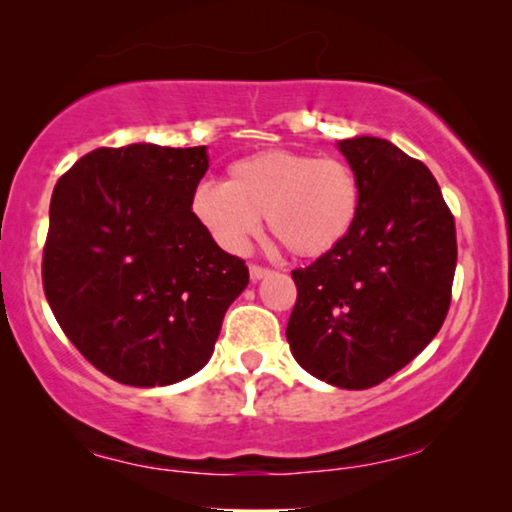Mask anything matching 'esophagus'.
Returning a JSON list of instances; mask_svg holds the SVG:
<instances>
[{"mask_svg":"<svg viewBox=\"0 0 512 512\" xmlns=\"http://www.w3.org/2000/svg\"><path fill=\"white\" fill-rule=\"evenodd\" d=\"M270 268H263V265H249V277H251V282H258V279H263V277H268L270 275Z\"/></svg>","mask_w":512,"mask_h":512,"instance_id":"obj_1","label":"esophagus"}]
</instances>
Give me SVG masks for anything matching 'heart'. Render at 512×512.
Wrapping results in <instances>:
<instances>
[{
	"instance_id": "heart-1",
	"label": "heart",
	"mask_w": 512,
	"mask_h": 512,
	"mask_svg": "<svg viewBox=\"0 0 512 512\" xmlns=\"http://www.w3.org/2000/svg\"><path fill=\"white\" fill-rule=\"evenodd\" d=\"M361 181L347 160L293 149L251 153L228 165L226 184L200 181L191 212L214 242L242 254L261 228L293 256L317 258L347 240L361 214Z\"/></svg>"
}]
</instances>
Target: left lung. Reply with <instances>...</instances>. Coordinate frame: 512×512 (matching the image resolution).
<instances>
[{
    "label": "left lung",
    "instance_id": "obj_1",
    "mask_svg": "<svg viewBox=\"0 0 512 512\" xmlns=\"http://www.w3.org/2000/svg\"><path fill=\"white\" fill-rule=\"evenodd\" d=\"M361 181L347 240L291 272L298 298L286 340L307 373L340 389L375 387L443 326L457 230L429 167L380 137L338 144Z\"/></svg>",
    "mask_w": 512,
    "mask_h": 512
}]
</instances>
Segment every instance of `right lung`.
Listing matches in <instances>:
<instances>
[{"label":"right lung","mask_w":512,"mask_h":512,"mask_svg":"<svg viewBox=\"0 0 512 512\" xmlns=\"http://www.w3.org/2000/svg\"><path fill=\"white\" fill-rule=\"evenodd\" d=\"M205 146L95 149L58 179L41 279L72 345L111 380L165 387L205 366L249 284L191 212Z\"/></svg>","instance_id":"1"}]
</instances>
